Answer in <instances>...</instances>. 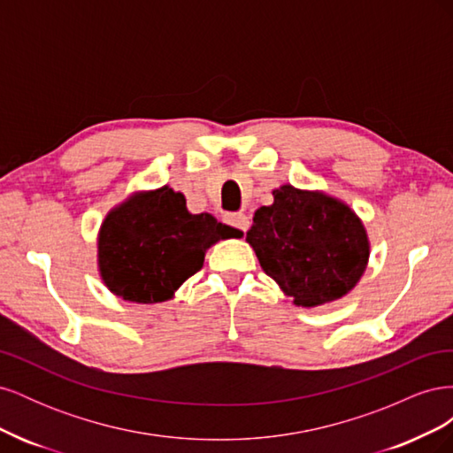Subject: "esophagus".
I'll return each instance as SVG.
<instances>
[{"label":"esophagus","instance_id":"34e87169","mask_svg":"<svg viewBox=\"0 0 453 453\" xmlns=\"http://www.w3.org/2000/svg\"><path fill=\"white\" fill-rule=\"evenodd\" d=\"M225 223L228 225V226H232V228H236V230H240V232H248V228H250V219L245 217L243 213H228V215H225Z\"/></svg>","mask_w":453,"mask_h":453}]
</instances>
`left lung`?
Returning <instances> with one entry per match:
<instances>
[{
  "label": "left lung",
  "instance_id": "8db88e82",
  "mask_svg": "<svg viewBox=\"0 0 453 453\" xmlns=\"http://www.w3.org/2000/svg\"><path fill=\"white\" fill-rule=\"evenodd\" d=\"M255 211L245 240L263 270L296 306L313 308L348 295L368 263L361 219L344 202L293 185L273 190Z\"/></svg>",
  "mask_w": 453,
  "mask_h": 453
}]
</instances>
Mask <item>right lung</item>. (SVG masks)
<instances>
[{"mask_svg":"<svg viewBox=\"0 0 453 453\" xmlns=\"http://www.w3.org/2000/svg\"><path fill=\"white\" fill-rule=\"evenodd\" d=\"M242 232L210 213L193 215L181 193L162 187L109 211L98 236L107 289L140 304L164 303L202 268L205 250Z\"/></svg>","mask_w":453,"mask_h":453,"instance_id":"obj_1","label":"right lung"}]
</instances>
